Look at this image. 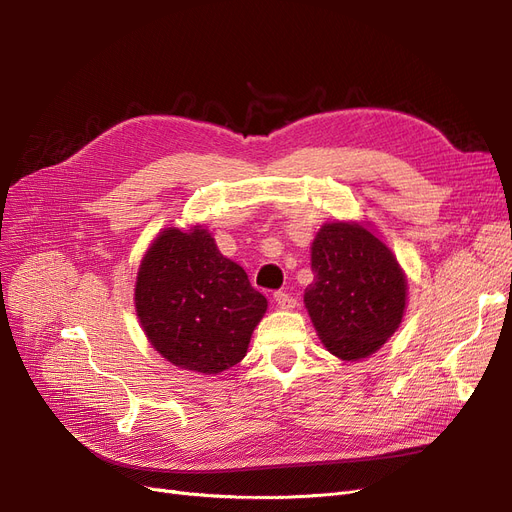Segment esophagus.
<instances>
[{"label":"esophagus","mask_w":512,"mask_h":512,"mask_svg":"<svg viewBox=\"0 0 512 512\" xmlns=\"http://www.w3.org/2000/svg\"><path fill=\"white\" fill-rule=\"evenodd\" d=\"M274 301H276V305L280 307V309H294V305H297V301H294V297H290L288 292H276L274 294Z\"/></svg>","instance_id":"obj_1"}]
</instances>
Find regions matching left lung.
<instances>
[{"label":"left lung","mask_w":512,"mask_h":512,"mask_svg":"<svg viewBox=\"0 0 512 512\" xmlns=\"http://www.w3.org/2000/svg\"><path fill=\"white\" fill-rule=\"evenodd\" d=\"M311 270L305 307L332 355L344 361L369 357L396 332L407 305V278L369 228L321 226L311 245Z\"/></svg>","instance_id":"obj_1"}]
</instances>
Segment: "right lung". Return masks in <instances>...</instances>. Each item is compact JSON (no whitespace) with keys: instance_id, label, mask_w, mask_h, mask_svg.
Instances as JSON below:
<instances>
[{"instance_id":"1","label":"right lung","mask_w":512,"mask_h":512,"mask_svg":"<svg viewBox=\"0 0 512 512\" xmlns=\"http://www.w3.org/2000/svg\"><path fill=\"white\" fill-rule=\"evenodd\" d=\"M134 307L155 351L180 369L205 375L247 355L267 299L247 272L224 257L207 230L166 228L145 253Z\"/></svg>"}]
</instances>
